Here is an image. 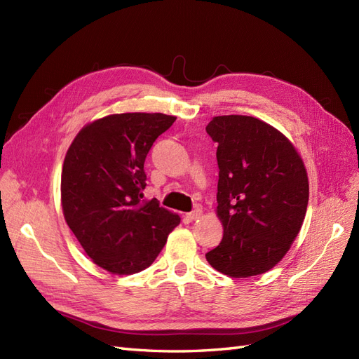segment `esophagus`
Returning a JSON list of instances; mask_svg holds the SVG:
<instances>
[{"mask_svg": "<svg viewBox=\"0 0 359 359\" xmlns=\"http://www.w3.org/2000/svg\"><path fill=\"white\" fill-rule=\"evenodd\" d=\"M202 215V210H199V208H196L194 211H191V212H189V214H186V219L187 220H196V219H199V217Z\"/></svg>", "mask_w": 359, "mask_h": 359, "instance_id": "34e87169", "label": "esophagus"}]
</instances>
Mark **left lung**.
Listing matches in <instances>:
<instances>
[{"label":"left lung","mask_w":359,"mask_h":359,"mask_svg":"<svg viewBox=\"0 0 359 359\" xmlns=\"http://www.w3.org/2000/svg\"><path fill=\"white\" fill-rule=\"evenodd\" d=\"M206 133L217 147V217L222 243L208 264L233 278L264 274L289 252L309 205V177L297 148L255 116H214Z\"/></svg>","instance_id":"8db88e82"}]
</instances>
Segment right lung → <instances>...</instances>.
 Wrapping results in <instances>:
<instances>
[{
    "instance_id": "right-lung-1",
    "label": "right lung",
    "mask_w": 359,
    "mask_h": 359,
    "mask_svg": "<svg viewBox=\"0 0 359 359\" xmlns=\"http://www.w3.org/2000/svg\"><path fill=\"white\" fill-rule=\"evenodd\" d=\"M177 116L114 114L76 135L61 172L62 214L95 265L116 276L136 274L154 262L180 224V215L142 201L144 163L156 139Z\"/></svg>"
}]
</instances>
